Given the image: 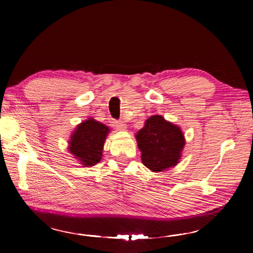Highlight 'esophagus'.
<instances>
[{
    "mask_svg": "<svg viewBox=\"0 0 253 253\" xmlns=\"http://www.w3.org/2000/svg\"><path fill=\"white\" fill-rule=\"evenodd\" d=\"M115 127H116V129H118V130H125L127 128V126L125 125V123L122 122V121L115 122Z\"/></svg>",
    "mask_w": 253,
    "mask_h": 253,
    "instance_id": "esophagus-1",
    "label": "esophagus"
}]
</instances>
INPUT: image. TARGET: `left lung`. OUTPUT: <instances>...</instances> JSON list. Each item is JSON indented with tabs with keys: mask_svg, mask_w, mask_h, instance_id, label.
Wrapping results in <instances>:
<instances>
[{
	"mask_svg": "<svg viewBox=\"0 0 253 253\" xmlns=\"http://www.w3.org/2000/svg\"><path fill=\"white\" fill-rule=\"evenodd\" d=\"M142 162L153 172H162L178 163L185 139L177 126L162 116H152L136 135Z\"/></svg>",
	"mask_w": 253,
	"mask_h": 253,
	"instance_id": "obj_1",
	"label": "left lung"
}]
</instances>
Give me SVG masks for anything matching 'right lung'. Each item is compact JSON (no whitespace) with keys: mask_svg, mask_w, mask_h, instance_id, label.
<instances>
[{"mask_svg":"<svg viewBox=\"0 0 253 253\" xmlns=\"http://www.w3.org/2000/svg\"><path fill=\"white\" fill-rule=\"evenodd\" d=\"M109 128L104 124L88 119L76 128L69 142V151L83 165L92 166L99 163Z\"/></svg>","mask_w":253,"mask_h":253,"instance_id":"obj_1","label":"right lung"}]
</instances>
